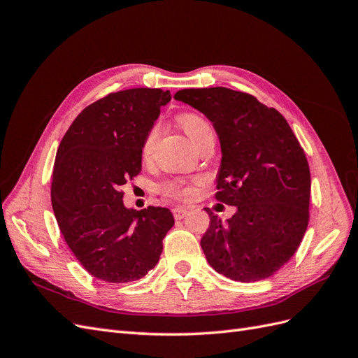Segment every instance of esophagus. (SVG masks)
<instances>
[{
  "label": "esophagus",
  "mask_w": 358,
  "mask_h": 358,
  "mask_svg": "<svg viewBox=\"0 0 358 358\" xmlns=\"http://www.w3.org/2000/svg\"><path fill=\"white\" fill-rule=\"evenodd\" d=\"M188 212L189 210L187 208H182V206H176V208L173 209V216H175V220H183L188 215Z\"/></svg>",
  "instance_id": "1"
}]
</instances>
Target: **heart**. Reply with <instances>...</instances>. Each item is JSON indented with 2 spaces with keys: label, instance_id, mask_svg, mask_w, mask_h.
<instances>
[{
  "label": "heart",
  "instance_id": "heart-1",
  "mask_svg": "<svg viewBox=\"0 0 358 358\" xmlns=\"http://www.w3.org/2000/svg\"><path fill=\"white\" fill-rule=\"evenodd\" d=\"M180 127L183 128V131L187 133V136L192 140V143H196L197 140L208 131V129H210V125L204 121V119L199 115H183L180 119ZM159 133H161V125L159 124H155L152 128L149 129V133L145 138L143 142V148H142V154L143 157H150L154 152L155 149V145H157V140L159 137ZM164 191L167 196H171V197H187L191 194V189L188 187L183 185V183L180 182H169L164 185Z\"/></svg>",
  "mask_w": 358,
  "mask_h": 358
}]
</instances>
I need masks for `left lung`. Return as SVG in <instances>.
<instances>
[{"label":"left lung","instance_id":"left-lung-1","mask_svg":"<svg viewBox=\"0 0 358 358\" xmlns=\"http://www.w3.org/2000/svg\"><path fill=\"white\" fill-rule=\"evenodd\" d=\"M175 100L213 124L222 155L216 199L236 206L225 222L206 209V259L237 282L270 278L296 254L309 221L310 173L299 140L282 115L245 92L182 90Z\"/></svg>","mask_w":358,"mask_h":358}]
</instances>
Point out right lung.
<instances>
[{
    "mask_svg": "<svg viewBox=\"0 0 358 358\" xmlns=\"http://www.w3.org/2000/svg\"><path fill=\"white\" fill-rule=\"evenodd\" d=\"M170 100L155 88L109 94L79 113L57 150L53 213L86 272L106 282L143 278L175 224L167 208H127L121 191L142 170L145 138Z\"/></svg>",
    "mask_w": 358,
    "mask_h": 358,
    "instance_id": "add662e5",
    "label": "right lung"
}]
</instances>
